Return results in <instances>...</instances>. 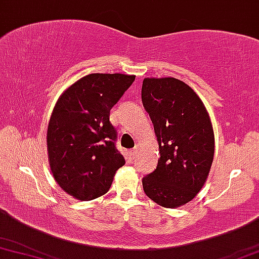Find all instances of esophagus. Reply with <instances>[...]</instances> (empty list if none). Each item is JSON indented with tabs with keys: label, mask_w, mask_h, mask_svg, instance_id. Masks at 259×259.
Listing matches in <instances>:
<instances>
[{
	"label": "esophagus",
	"mask_w": 259,
	"mask_h": 259,
	"mask_svg": "<svg viewBox=\"0 0 259 259\" xmlns=\"http://www.w3.org/2000/svg\"><path fill=\"white\" fill-rule=\"evenodd\" d=\"M137 152H139V147H135V148L130 150V158L134 159L137 155Z\"/></svg>",
	"instance_id": "esophagus-1"
}]
</instances>
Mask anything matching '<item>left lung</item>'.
Segmentation results:
<instances>
[{
  "mask_svg": "<svg viewBox=\"0 0 259 259\" xmlns=\"http://www.w3.org/2000/svg\"><path fill=\"white\" fill-rule=\"evenodd\" d=\"M142 103L160 153L143 190L161 207L178 208L196 197L209 176L215 150L210 117L195 91L175 77H146Z\"/></svg>",
  "mask_w": 259,
  "mask_h": 259,
  "instance_id": "8db88e82",
  "label": "left lung"
}]
</instances>
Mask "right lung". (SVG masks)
<instances>
[{
  "instance_id": "add662e5",
  "label": "right lung",
  "mask_w": 259,
  "mask_h": 259,
  "mask_svg": "<svg viewBox=\"0 0 259 259\" xmlns=\"http://www.w3.org/2000/svg\"><path fill=\"white\" fill-rule=\"evenodd\" d=\"M134 80L135 75L90 74L58 98L48 125L49 162L55 181L74 198L105 195L125 163L114 146L110 111Z\"/></svg>"
}]
</instances>
